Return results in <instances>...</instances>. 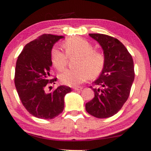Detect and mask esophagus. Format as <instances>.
Segmentation results:
<instances>
[{"mask_svg":"<svg viewBox=\"0 0 151 151\" xmlns=\"http://www.w3.org/2000/svg\"><path fill=\"white\" fill-rule=\"evenodd\" d=\"M74 91H81L82 89H83V88L82 87H75V88H73Z\"/></svg>","mask_w":151,"mask_h":151,"instance_id":"1","label":"esophagus"}]
</instances>
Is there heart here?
Here are the masks:
<instances>
[{
	"label": "heart",
	"instance_id": "obj_1",
	"mask_svg": "<svg viewBox=\"0 0 151 151\" xmlns=\"http://www.w3.org/2000/svg\"><path fill=\"white\" fill-rule=\"evenodd\" d=\"M66 53L58 48L52 49L51 59L53 65L58 71H63L68 63V57L78 56L77 70H68L60 74V81L70 86H76L85 82L90 77H96L104 69L105 56L100 51L94 50L90 42L81 37H70L63 44Z\"/></svg>",
	"mask_w": 151,
	"mask_h": 151
}]
</instances>
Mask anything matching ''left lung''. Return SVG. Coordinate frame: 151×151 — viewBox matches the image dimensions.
I'll return each instance as SVG.
<instances>
[{
	"label": "left lung",
	"mask_w": 151,
	"mask_h": 151,
	"mask_svg": "<svg viewBox=\"0 0 151 151\" xmlns=\"http://www.w3.org/2000/svg\"><path fill=\"white\" fill-rule=\"evenodd\" d=\"M89 35L100 44L105 56V65L100 77L93 82L92 100L86 104V110L98 118L114 116L128 98L134 79V63L126 47L118 39L100 33Z\"/></svg>",
	"instance_id": "8db88e82"
}]
</instances>
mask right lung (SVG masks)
<instances>
[{
	"label": "right lung",
	"mask_w": 151,
	"mask_h": 151,
	"mask_svg": "<svg viewBox=\"0 0 151 151\" xmlns=\"http://www.w3.org/2000/svg\"><path fill=\"white\" fill-rule=\"evenodd\" d=\"M63 36L43 34L24 47L15 68L14 83L23 105L30 114L42 119H52L64 109V97L69 86H60L51 93L46 89L55 83L50 78L51 52L53 45Z\"/></svg>",
	"instance_id": "right-lung-1"
}]
</instances>
